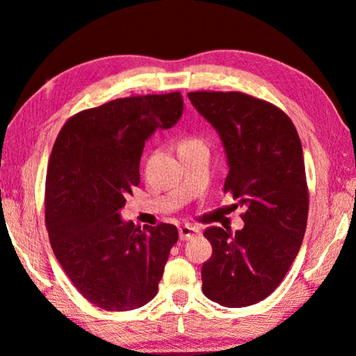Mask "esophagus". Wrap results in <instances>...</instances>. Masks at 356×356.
<instances>
[{
    "mask_svg": "<svg viewBox=\"0 0 356 356\" xmlns=\"http://www.w3.org/2000/svg\"><path fill=\"white\" fill-rule=\"evenodd\" d=\"M197 232H200V229H197L196 226L185 225L182 227H179V237H180V240H188L191 237H195Z\"/></svg>",
    "mask_w": 356,
    "mask_h": 356,
    "instance_id": "1",
    "label": "esophagus"
}]
</instances>
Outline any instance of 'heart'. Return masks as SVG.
Returning a JSON list of instances; mask_svg holds the SVG:
<instances>
[{"mask_svg": "<svg viewBox=\"0 0 356 356\" xmlns=\"http://www.w3.org/2000/svg\"><path fill=\"white\" fill-rule=\"evenodd\" d=\"M200 144H204L201 140H197V138H193V136H186L184 138L182 141L179 143V147L177 149H185V147H193V146H200Z\"/></svg>", "mask_w": 356, "mask_h": 356, "instance_id": "b5f03b06", "label": "heart"}]
</instances>
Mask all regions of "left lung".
I'll use <instances>...</instances> for the list:
<instances>
[{
    "label": "left lung",
    "instance_id": "8db88e82",
    "mask_svg": "<svg viewBox=\"0 0 356 356\" xmlns=\"http://www.w3.org/2000/svg\"><path fill=\"white\" fill-rule=\"evenodd\" d=\"M188 99L220 134L229 165L225 193L245 207L242 231H204L212 256L201 270L202 292L226 308H245L281 284L303 242V149L291 118L270 102L237 91H195Z\"/></svg>",
    "mask_w": 356,
    "mask_h": 356
}]
</instances>
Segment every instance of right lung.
Instances as JSON below:
<instances>
[{
	"label": "right lung",
	"instance_id": "right-lung-1",
	"mask_svg": "<svg viewBox=\"0 0 356 356\" xmlns=\"http://www.w3.org/2000/svg\"><path fill=\"white\" fill-rule=\"evenodd\" d=\"M180 92L130 95L67 119L53 146L45 180V225L72 284L105 311H131L152 300L177 227L120 220L140 185V160L156 129L182 116Z\"/></svg>",
	"mask_w": 356,
	"mask_h": 356
}]
</instances>
